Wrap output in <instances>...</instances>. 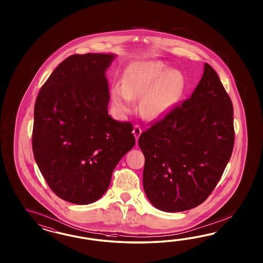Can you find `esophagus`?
Returning <instances> with one entry per match:
<instances>
[{"instance_id":"esophagus-1","label":"esophagus","mask_w":263,"mask_h":263,"mask_svg":"<svg viewBox=\"0 0 263 263\" xmlns=\"http://www.w3.org/2000/svg\"><path fill=\"white\" fill-rule=\"evenodd\" d=\"M133 134L135 136L136 141H138L139 138H140V136L142 134V129H141V127L138 126V125H136L134 129H133Z\"/></svg>"}]
</instances>
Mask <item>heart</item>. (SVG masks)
Here are the masks:
<instances>
[{"label": "heart", "instance_id": "b5f03b06", "mask_svg": "<svg viewBox=\"0 0 263 263\" xmlns=\"http://www.w3.org/2000/svg\"><path fill=\"white\" fill-rule=\"evenodd\" d=\"M122 85L111 87V101L116 111L125 116L135 109L140 99V110L147 120L166 116L183 92L185 79L181 71L168 68L160 61L140 62L131 65L122 76Z\"/></svg>", "mask_w": 263, "mask_h": 263}]
</instances>
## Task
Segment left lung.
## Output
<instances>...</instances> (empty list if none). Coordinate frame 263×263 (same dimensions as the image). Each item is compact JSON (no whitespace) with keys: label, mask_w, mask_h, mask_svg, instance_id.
<instances>
[{"label":"left lung","mask_w":263,"mask_h":263,"mask_svg":"<svg viewBox=\"0 0 263 263\" xmlns=\"http://www.w3.org/2000/svg\"><path fill=\"white\" fill-rule=\"evenodd\" d=\"M233 143L231 98L205 63L191 97L139 138L143 189L152 205L174 213L202 203L223 175Z\"/></svg>","instance_id":"8db88e82"}]
</instances>
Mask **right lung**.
I'll return each instance as SVG.
<instances>
[{
  "label": "right lung",
  "mask_w": 263,
  "mask_h": 263,
  "mask_svg": "<svg viewBox=\"0 0 263 263\" xmlns=\"http://www.w3.org/2000/svg\"><path fill=\"white\" fill-rule=\"evenodd\" d=\"M115 54L72 55L52 72L34 105L32 152L58 197L75 204L100 199L120 160L135 145L133 126L108 114L106 71Z\"/></svg>",
  "instance_id": "add662e5"
}]
</instances>
